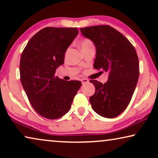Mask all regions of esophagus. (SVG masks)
Listing matches in <instances>:
<instances>
[{"instance_id":"obj_1","label":"esophagus","mask_w":158,"mask_h":158,"mask_svg":"<svg viewBox=\"0 0 158 158\" xmlns=\"http://www.w3.org/2000/svg\"><path fill=\"white\" fill-rule=\"evenodd\" d=\"M81 82H82V83H83V84H85V83H88L89 81H88V80L86 79V78H83V79H81Z\"/></svg>"}]
</instances>
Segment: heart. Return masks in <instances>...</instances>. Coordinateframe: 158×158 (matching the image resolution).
I'll use <instances>...</instances> for the list:
<instances>
[{
  "label": "heart",
  "instance_id": "b5f03b06",
  "mask_svg": "<svg viewBox=\"0 0 158 158\" xmlns=\"http://www.w3.org/2000/svg\"><path fill=\"white\" fill-rule=\"evenodd\" d=\"M80 47L82 49V51H86L90 49H95V46L94 42H92L90 39L88 38H83L80 41Z\"/></svg>",
  "mask_w": 158,
  "mask_h": 158
}]
</instances>
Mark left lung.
<instances>
[{
    "label": "left lung",
    "instance_id": "8db88e82",
    "mask_svg": "<svg viewBox=\"0 0 158 158\" xmlns=\"http://www.w3.org/2000/svg\"><path fill=\"white\" fill-rule=\"evenodd\" d=\"M80 30L96 47L94 68L109 72L104 84L96 80L90 81L96 88L95 94L90 97V104L103 117H116L129 105L137 85L139 75L137 52L122 34L109 25Z\"/></svg>",
    "mask_w": 158,
    "mask_h": 158
}]
</instances>
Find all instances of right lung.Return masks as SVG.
<instances>
[{
  "label": "right lung",
  "mask_w": 158,
  "mask_h": 158,
  "mask_svg": "<svg viewBox=\"0 0 158 158\" xmlns=\"http://www.w3.org/2000/svg\"><path fill=\"white\" fill-rule=\"evenodd\" d=\"M77 34V28H44L32 36L21 54V84L32 107L43 117L56 119L68 113L82 85L79 81L55 76Z\"/></svg>",
  "instance_id": "right-lung-1"
}]
</instances>
